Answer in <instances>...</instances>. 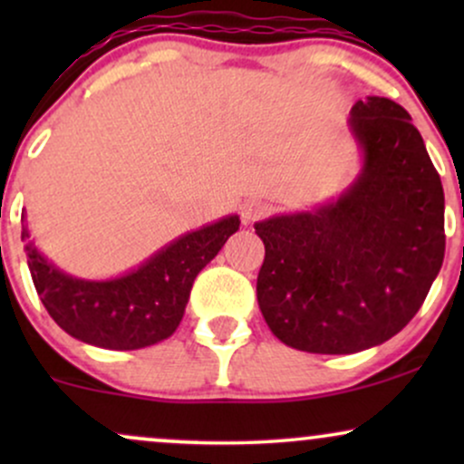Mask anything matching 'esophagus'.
<instances>
[{
    "instance_id": "34e87169",
    "label": "esophagus",
    "mask_w": 464,
    "mask_h": 464,
    "mask_svg": "<svg viewBox=\"0 0 464 464\" xmlns=\"http://www.w3.org/2000/svg\"><path fill=\"white\" fill-rule=\"evenodd\" d=\"M264 216H268V205H266V202H262V200H250L242 207L244 222H255V220H259V218H264Z\"/></svg>"
}]
</instances>
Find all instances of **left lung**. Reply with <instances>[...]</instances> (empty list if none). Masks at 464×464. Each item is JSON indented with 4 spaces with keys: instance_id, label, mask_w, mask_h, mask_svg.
<instances>
[{
    "instance_id": "8db88e82",
    "label": "left lung",
    "mask_w": 464,
    "mask_h": 464,
    "mask_svg": "<svg viewBox=\"0 0 464 464\" xmlns=\"http://www.w3.org/2000/svg\"><path fill=\"white\" fill-rule=\"evenodd\" d=\"M358 177L338 198L255 222L266 257L257 303L281 343L344 355L401 332L445 257V196L408 111L380 95L351 106Z\"/></svg>"
}]
</instances>
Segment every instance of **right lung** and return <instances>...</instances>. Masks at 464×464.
Instances as JSON below:
<instances>
[{
  "mask_svg": "<svg viewBox=\"0 0 464 464\" xmlns=\"http://www.w3.org/2000/svg\"><path fill=\"white\" fill-rule=\"evenodd\" d=\"M21 225L32 281L58 327L93 347L132 351L177 332L194 279L237 231L239 216L183 233L137 268L111 279H80L61 270L30 239L25 211Z\"/></svg>",
  "mask_w": 464,
  "mask_h": 464,
  "instance_id": "right-lung-1",
  "label": "right lung"
}]
</instances>
